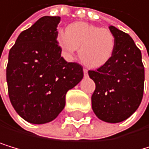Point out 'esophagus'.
<instances>
[{
  "instance_id": "34e87169",
  "label": "esophagus",
  "mask_w": 149,
  "mask_h": 149,
  "mask_svg": "<svg viewBox=\"0 0 149 149\" xmlns=\"http://www.w3.org/2000/svg\"><path fill=\"white\" fill-rule=\"evenodd\" d=\"M83 72H84V74H85V75H87V70H86V68L83 69Z\"/></svg>"
}]
</instances>
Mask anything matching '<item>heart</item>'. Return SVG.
I'll list each match as a JSON object with an SVG mask.
<instances>
[{"label":"heart","mask_w":149,"mask_h":149,"mask_svg":"<svg viewBox=\"0 0 149 149\" xmlns=\"http://www.w3.org/2000/svg\"><path fill=\"white\" fill-rule=\"evenodd\" d=\"M57 43L63 54L69 60L74 58L79 48V58L89 68H100L112 58L115 38L106 28L86 22H76L60 32Z\"/></svg>","instance_id":"b5f03b06"}]
</instances>
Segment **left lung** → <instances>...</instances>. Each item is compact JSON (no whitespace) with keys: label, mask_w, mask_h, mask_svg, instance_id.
<instances>
[{"label":"left lung","mask_w":149,"mask_h":149,"mask_svg":"<svg viewBox=\"0 0 149 149\" xmlns=\"http://www.w3.org/2000/svg\"><path fill=\"white\" fill-rule=\"evenodd\" d=\"M115 49L106 65L88 71L96 89L91 97L92 110L100 120L116 123L137 110L144 93L145 69L142 54L133 38L113 26Z\"/></svg>","instance_id":"8db88e82"}]
</instances>
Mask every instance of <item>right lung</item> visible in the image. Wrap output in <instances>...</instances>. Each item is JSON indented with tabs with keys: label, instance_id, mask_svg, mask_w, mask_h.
Segmentation results:
<instances>
[{
	"label": "right lung",
	"instance_id": "obj_1",
	"mask_svg": "<svg viewBox=\"0 0 149 149\" xmlns=\"http://www.w3.org/2000/svg\"><path fill=\"white\" fill-rule=\"evenodd\" d=\"M60 16H43L18 36L9 52L6 80L10 101L26 122L53 121L65 95L83 79V67L67 63L57 43Z\"/></svg>",
	"mask_w": 149,
	"mask_h": 149
}]
</instances>
